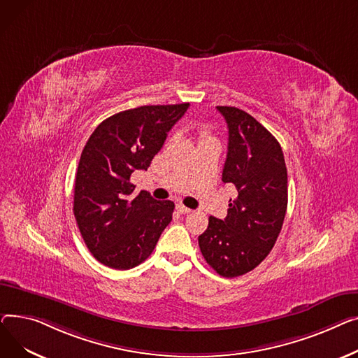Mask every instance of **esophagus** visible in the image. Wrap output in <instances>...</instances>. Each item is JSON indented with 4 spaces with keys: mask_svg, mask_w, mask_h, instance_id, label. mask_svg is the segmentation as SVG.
<instances>
[{
    "mask_svg": "<svg viewBox=\"0 0 358 358\" xmlns=\"http://www.w3.org/2000/svg\"><path fill=\"white\" fill-rule=\"evenodd\" d=\"M176 209H178V213H180V214H191V213H192V209L186 208V206L182 205V203H178V205H176Z\"/></svg>",
    "mask_w": 358,
    "mask_h": 358,
    "instance_id": "1",
    "label": "esophagus"
}]
</instances>
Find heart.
I'll use <instances>...</instances> for the list:
<instances>
[{"mask_svg":"<svg viewBox=\"0 0 358 358\" xmlns=\"http://www.w3.org/2000/svg\"><path fill=\"white\" fill-rule=\"evenodd\" d=\"M201 136H202V140H205V138H208V137H209V136L206 134V131H202V133H201Z\"/></svg>","mask_w":358,"mask_h":358,"instance_id":"obj_1","label":"heart"}]
</instances>
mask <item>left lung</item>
Wrapping results in <instances>:
<instances>
[{"instance_id":"1","label":"left lung","mask_w":358,"mask_h":358,"mask_svg":"<svg viewBox=\"0 0 358 358\" xmlns=\"http://www.w3.org/2000/svg\"><path fill=\"white\" fill-rule=\"evenodd\" d=\"M227 121L228 152L222 182L233 183L224 220L209 217L198 237L206 263L220 276L237 278L256 268L270 253L287 208V171L279 141L236 107H217Z\"/></svg>"}]
</instances>
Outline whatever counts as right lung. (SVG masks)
<instances>
[{"mask_svg": "<svg viewBox=\"0 0 358 358\" xmlns=\"http://www.w3.org/2000/svg\"><path fill=\"white\" fill-rule=\"evenodd\" d=\"M189 108L143 105L103 120L83 147L75 178L73 214L92 256L117 270L138 266L149 257L175 203L156 201L141 191L133 196L130 178L147 171L173 125Z\"/></svg>", "mask_w": 358, "mask_h": 358, "instance_id": "1", "label": "right lung"}]
</instances>
